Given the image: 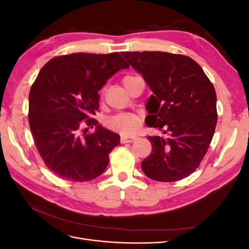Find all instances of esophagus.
<instances>
[{
  "mask_svg": "<svg viewBox=\"0 0 249 249\" xmlns=\"http://www.w3.org/2000/svg\"><path fill=\"white\" fill-rule=\"evenodd\" d=\"M137 136H123L122 139H120V142L122 143H131L134 142L135 140H137Z\"/></svg>",
  "mask_w": 249,
  "mask_h": 249,
  "instance_id": "34e87169",
  "label": "esophagus"
}]
</instances>
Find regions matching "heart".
<instances>
[{
    "label": "heart",
    "mask_w": 249,
    "mask_h": 249,
    "mask_svg": "<svg viewBox=\"0 0 249 249\" xmlns=\"http://www.w3.org/2000/svg\"><path fill=\"white\" fill-rule=\"evenodd\" d=\"M136 76H126L124 78V85L127 84L131 80ZM105 89H102L101 94L104 95ZM106 125L110 130L124 134V135H132L136 133L141 125L140 116L134 114V113H118L116 115L110 116L106 119Z\"/></svg>",
    "instance_id": "b5f03b06"
}]
</instances>
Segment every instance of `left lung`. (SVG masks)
<instances>
[{
	"instance_id": "1",
	"label": "left lung",
	"mask_w": 249,
	"mask_h": 249,
	"mask_svg": "<svg viewBox=\"0 0 249 249\" xmlns=\"http://www.w3.org/2000/svg\"><path fill=\"white\" fill-rule=\"evenodd\" d=\"M154 95L145 124L167 134L148 136L152 154L141 163L158 182H177L195 171L207 154L217 124L216 92L200 65L190 57L166 52H124Z\"/></svg>"
}]
</instances>
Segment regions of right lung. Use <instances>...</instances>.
<instances>
[{
	"mask_svg": "<svg viewBox=\"0 0 249 249\" xmlns=\"http://www.w3.org/2000/svg\"><path fill=\"white\" fill-rule=\"evenodd\" d=\"M127 67L117 52L73 53L51 59L40 70L30 89L29 124L42 161L57 177L86 182L106 170L120 136L92 117L100 107L97 92Z\"/></svg>",
	"mask_w": 249,
	"mask_h": 249,
	"instance_id": "add662e5",
	"label": "right lung"
}]
</instances>
